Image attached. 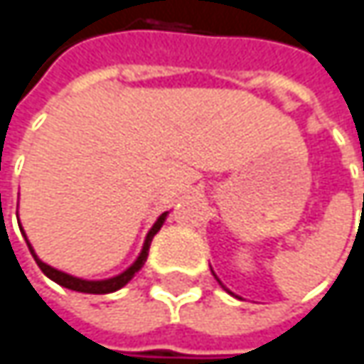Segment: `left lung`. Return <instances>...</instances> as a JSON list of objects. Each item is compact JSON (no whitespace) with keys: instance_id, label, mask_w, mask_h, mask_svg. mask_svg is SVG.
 Masks as SVG:
<instances>
[{"instance_id":"left-lung-1","label":"left lung","mask_w":364,"mask_h":364,"mask_svg":"<svg viewBox=\"0 0 364 364\" xmlns=\"http://www.w3.org/2000/svg\"><path fill=\"white\" fill-rule=\"evenodd\" d=\"M217 280H219V278H217Z\"/></svg>"}]
</instances>
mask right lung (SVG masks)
<instances>
[{
	"label": "right lung",
	"instance_id": "1",
	"mask_svg": "<svg viewBox=\"0 0 364 364\" xmlns=\"http://www.w3.org/2000/svg\"><path fill=\"white\" fill-rule=\"evenodd\" d=\"M164 219H166V213H162V215L158 217V221L154 223V228L149 230V234H147V238H145V245H143V251H141V255L136 257V261H134L126 272H122V274H117V276H113V278H107V280H82V278H75V276L65 274V272H60V269H54V267H50L48 263H43V261L37 257L36 251H33V247H31V245H29V240H27V236H25V240H27V245H29V251H31V255H33V259H36V263L39 265V269H41L50 280H54L56 284H60V287H65V289L77 291V293L105 295V293H113V291L122 289L124 284H128V282L132 280V276H134L143 265H145L147 255H149V247H151V240H154V236L160 232V228H162ZM23 234H25V232H23Z\"/></svg>",
	"mask_w": 364,
	"mask_h": 364
}]
</instances>
